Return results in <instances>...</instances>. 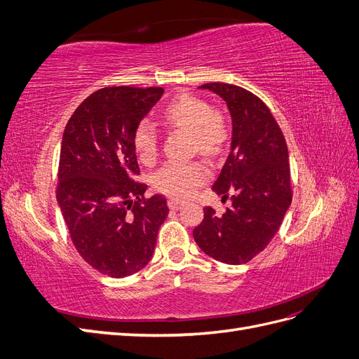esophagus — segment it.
Wrapping results in <instances>:
<instances>
[{"label":"esophagus","mask_w":359,"mask_h":359,"mask_svg":"<svg viewBox=\"0 0 359 359\" xmlns=\"http://www.w3.org/2000/svg\"><path fill=\"white\" fill-rule=\"evenodd\" d=\"M168 205H169V208H170V210H180L181 206H182V202H181L180 199L170 198V199L168 201Z\"/></svg>","instance_id":"esophagus-1"}]
</instances>
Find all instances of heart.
Here are the masks:
<instances>
[{
	"mask_svg": "<svg viewBox=\"0 0 359 359\" xmlns=\"http://www.w3.org/2000/svg\"><path fill=\"white\" fill-rule=\"evenodd\" d=\"M163 118L170 126L190 132L193 147L206 157L219 156L229 139L226 118L198 95H177L163 109ZM133 145L142 161L149 163L157 157L158 130L151 119L144 118L136 124ZM208 177V168L201 161H169L156 172L154 186L169 196L184 199L191 196L194 189L202 186Z\"/></svg>",
	"mask_w": 359,
	"mask_h": 359,
	"instance_id": "obj_1",
	"label": "heart"
}]
</instances>
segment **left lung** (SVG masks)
I'll list each match as a JSON object with an SVG mask.
<instances>
[{"label":"left lung","mask_w":359,"mask_h":359,"mask_svg":"<svg viewBox=\"0 0 359 359\" xmlns=\"http://www.w3.org/2000/svg\"><path fill=\"white\" fill-rule=\"evenodd\" d=\"M199 88L219 94L232 116L231 153L212 190L231 198L223 215L211 206L193 229L202 252L223 264L252 260L273 240L292 202L287 145L269 107L241 86L224 82Z\"/></svg>","instance_id":"8db88e82"}]
</instances>
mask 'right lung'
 <instances>
[{"label":"right lung","mask_w":359,"mask_h":359,"mask_svg":"<svg viewBox=\"0 0 359 359\" xmlns=\"http://www.w3.org/2000/svg\"><path fill=\"white\" fill-rule=\"evenodd\" d=\"M165 90L104 86L78 106L61 142L57 201L72 243L99 273L123 278L153 257L166 199L145 198L133 132Z\"/></svg>","instance_id":"add662e5"}]
</instances>
